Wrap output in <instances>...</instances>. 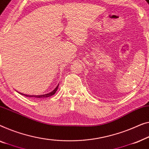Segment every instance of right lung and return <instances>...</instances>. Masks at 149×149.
Here are the masks:
<instances>
[{
  "mask_svg": "<svg viewBox=\"0 0 149 149\" xmlns=\"http://www.w3.org/2000/svg\"><path fill=\"white\" fill-rule=\"evenodd\" d=\"M58 84L57 86H56L55 88L53 90V91H51V93L45 94V95H37V96H35V95H25V96H29V97H32V98H47V97H49V96H53V95L55 94L56 91H57V89H58Z\"/></svg>",
  "mask_w": 149,
  "mask_h": 149,
  "instance_id": "add662e5",
  "label": "right lung"
}]
</instances>
